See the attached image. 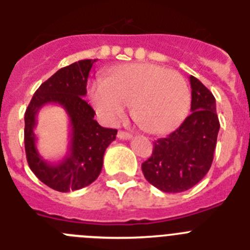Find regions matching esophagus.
<instances>
[{"label": "esophagus", "mask_w": 250, "mask_h": 250, "mask_svg": "<svg viewBox=\"0 0 250 250\" xmlns=\"http://www.w3.org/2000/svg\"><path fill=\"white\" fill-rule=\"evenodd\" d=\"M118 138L120 139V140H130V139L132 138L131 134H129V132L126 131H119L118 132Z\"/></svg>", "instance_id": "1"}]
</instances>
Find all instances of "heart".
Here are the masks:
<instances>
[{
    "label": "heart",
    "instance_id": "b5f03b06",
    "mask_svg": "<svg viewBox=\"0 0 250 250\" xmlns=\"http://www.w3.org/2000/svg\"><path fill=\"white\" fill-rule=\"evenodd\" d=\"M99 118L115 125L123 120L129 104L146 131L163 135L175 130L187 118L191 94L179 72L155 63H127L111 68L89 89Z\"/></svg>",
    "mask_w": 250,
    "mask_h": 250
}]
</instances>
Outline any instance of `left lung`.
<instances>
[{"mask_svg":"<svg viewBox=\"0 0 250 250\" xmlns=\"http://www.w3.org/2000/svg\"><path fill=\"white\" fill-rule=\"evenodd\" d=\"M189 80L191 114L169 136L154 143L151 156L141 165L147 182L165 193H182L193 188L213 163L220 127L215 98L196 77Z\"/></svg>","mask_w":250,"mask_h":250,"instance_id":"8db88e82","label":"left lung"}]
</instances>
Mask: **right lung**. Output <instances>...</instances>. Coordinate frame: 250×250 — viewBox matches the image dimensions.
I'll return each instance as SVG.
<instances>
[{"label":"right lung","instance_id":"1","mask_svg":"<svg viewBox=\"0 0 250 250\" xmlns=\"http://www.w3.org/2000/svg\"><path fill=\"white\" fill-rule=\"evenodd\" d=\"M94 62L96 60H81L60 68L36 90L25 112V150L28 167L43 184L61 193L79 190L98 179L106 147L118 134L116 129L100 126L94 120L92 107L83 100ZM47 103L61 105L70 120L68 154L57 163L45 161L36 145V115Z\"/></svg>","mask_w":250,"mask_h":250}]
</instances>
